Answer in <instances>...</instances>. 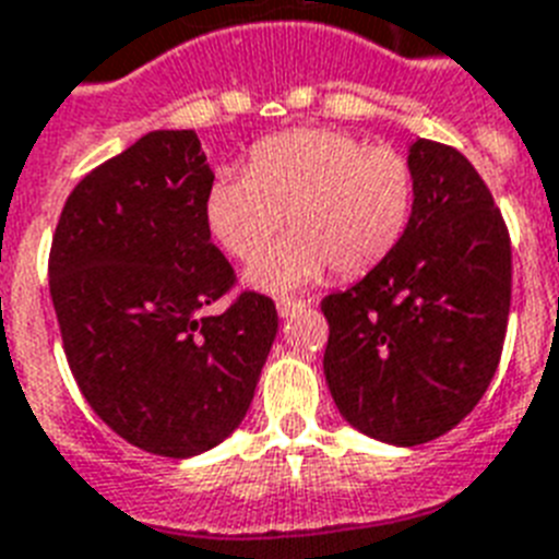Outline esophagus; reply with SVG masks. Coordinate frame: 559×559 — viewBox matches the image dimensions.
I'll return each instance as SVG.
<instances>
[{
    "mask_svg": "<svg viewBox=\"0 0 559 559\" xmlns=\"http://www.w3.org/2000/svg\"><path fill=\"white\" fill-rule=\"evenodd\" d=\"M275 307H278L281 319H289V316H295V312L301 310L304 301H293V298H278V304H275Z\"/></svg>",
    "mask_w": 559,
    "mask_h": 559,
    "instance_id": "esophagus-1",
    "label": "esophagus"
}]
</instances>
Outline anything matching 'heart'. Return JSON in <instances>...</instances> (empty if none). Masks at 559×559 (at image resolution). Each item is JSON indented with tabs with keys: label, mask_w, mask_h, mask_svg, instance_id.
<instances>
[{
	"label": "heart",
	"mask_w": 559,
	"mask_h": 559,
	"mask_svg": "<svg viewBox=\"0 0 559 559\" xmlns=\"http://www.w3.org/2000/svg\"><path fill=\"white\" fill-rule=\"evenodd\" d=\"M413 209V169L393 148L342 129H289L258 140L247 169H221L203 198L217 247L252 261L243 281L261 293H293L333 266L356 278L393 252Z\"/></svg>",
	"instance_id": "1"
}]
</instances>
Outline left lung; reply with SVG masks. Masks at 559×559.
Wrapping results in <instances>:
<instances>
[{
  "instance_id": "8db88e82",
  "label": "left lung",
  "mask_w": 559,
  "mask_h": 559,
  "mask_svg": "<svg viewBox=\"0 0 559 559\" xmlns=\"http://www.w3.org/2000/svg\"><path fill=\"white\" fill-rule=\"evenodd\" d=\"M413 209L382 264L326 295L324 376L353 428L411 448L456 428L491 384L511 307V240L465 154L416 140Z\"/></svg>"
}]
</instances>
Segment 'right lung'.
Returning <instances> with one entry per match:
<instances>
[{"label":"right lung","mask_w":559,"mask_h":559,"mask_svg":"<svg viewBox=\"0 0 559 559\" xmlns=\"http://www.w3.org/2000/svg\"><path fill=\"white\" fill-rule=\"evenodd\" d=\"M209 169L192 129L148 131L68 194L48 278L68 367L85 402L140 451L186 460L238 428L278 312L240 293L212 243Z\"/></svg>","instance_id":"obj_1"}]
</instances>
